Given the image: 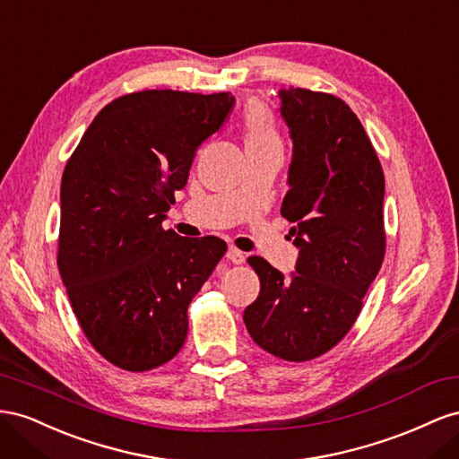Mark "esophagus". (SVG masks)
Masks as SVG:
<instances>
[{
    "mask_svg": "<svg viewBox=\"0 0 459 459\" xmlns=\"http://www.w3.org/2000/svg\"><path fill=\"white\" fill-rule=\"evenodd\" d=\"M227 259L230 261V264H234V265H242L244 261H246V254H244V252H240L238 247L230 246L229 250H227Z\"/></svg>",
    "mask_w": 459,
    "mask_h": 459,
    "instance_id": "1",
    "label": "esophagus"
}]
</instances>
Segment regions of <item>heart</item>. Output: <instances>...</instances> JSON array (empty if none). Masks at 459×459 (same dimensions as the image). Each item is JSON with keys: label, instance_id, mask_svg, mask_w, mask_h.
I'll use <instances>...</instances> for the list:
<instances>
[{"label": "heart", "instance_id": "1", "mask_svg": "<svg viewBox=\"0 0 459 459\" xmlns=\"http://www.w3.org/2000/svg\"><path fill=\"white\" fill-rule=\"evenodd\" d=\"M242 138L246 150L281 148V133L274 115L261 103H250L242 115Z\"/></svg>", "mask_w": 459, "mask_h": 459}]
</instances>
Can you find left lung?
Listing matches in <instances>:
<instances>
[{
  "mask_svg": "<svg viewBox=\"0 0 459 459\" xmlns=\"http://www.w3.org/2000/svg\"><path fill=\"white\" fill-rule=\"evenodd\" d=\"M294 157L281 213L299 247L290 279L252 255L259 296L244 311L254 342L286 361L334 348L356 323L386 252L385 175L348 103L325 91L281 90Z\"/></svg>",
  "mask_w": 459,
  "mask_h": 459,
  "instance_id": "1",
  "label": "left lung"
}]
</instances>
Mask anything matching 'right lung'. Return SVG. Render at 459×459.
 I'll use <instances>...</instances> for the list:
<instances>
[{"mask_svg":"<svg viewBox=\"0 0 459 459\" xmlns=\"http://www.w3.org/2000/svg\"><path fill=\"white\" fill-rule=\"evenodd\" d=\"M232 103L230 91H133L96 115L65 165L57 267L84 336L115 368L177 356L192 298L227 252L161 222Z\"/></svg>","mask_w":459,"mask_h":459,"instance_id":"1","label":"right lung"}]
</instances>
